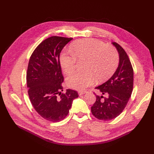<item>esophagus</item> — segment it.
<instances>
[{
    "label": "esophagus",
    "mask_w": 154,
    "mask_h": 154,
    "mask_svg": "<svg viewBox=\"0 0 154 154\" xmlns=\"http://www.w3.org/2000/svg\"><path fill=\"white\" fill-rule=\"evenodd\" d=\"M85 93H86V91H79L78 94H79V96H81V95L85 94Z\"/></svg>",
    "instance_id": "obj_1"
}]
</instances>
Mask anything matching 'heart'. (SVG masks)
Listing matches in <instances>:
<instances>
[{
  "mask_svg": "<svg viewBox=\"0 0 154 154\" xmlns=\"http://www.w3.org/2000/svg\"><path fill=\"white\" fill-rule=\"evenodd\" d=\"M71 53H63L60 57V66L66 74L75 71L78 62L86 61L85 73H75L67 79V86L72 89L84 91L96 82L109 78L118 65L117 51L110 45L96 39H80L71 45Z\"/></svg>",
  "mask_w": 154,
  "mask_h": 154,
  "instance_id": "obj_1",
  "label": "heart"
}]
</instances>
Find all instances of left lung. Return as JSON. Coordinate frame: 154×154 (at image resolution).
Returning <instances> with one entry per match:
<instances>
[{
	"mask_svg": "<svg viewBox=\"0 0 154 154\" xmlns=\"http://www.w3.org/2000/svg\"><path fill=\"white\" fill-rule=\"evenodd\" d=\"M119 54V65L112 77L103 84L95 87L101 94L96 95V102L91 107L93 116L97 119L109 121L122 112L130 99L133 89L134 71L127 53L116 42H112Z\"/></svg>",
	"mask_w": 154,
	"mask_h": 154,
	"instance_id": "1",
	"label": "left lung"
}]
</instances>
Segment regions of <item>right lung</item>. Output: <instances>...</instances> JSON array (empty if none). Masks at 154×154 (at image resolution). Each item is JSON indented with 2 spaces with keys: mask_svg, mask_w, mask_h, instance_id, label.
<instances>
[{
  "mask_svg": "<svg viewBox=\"0 0 154 154\" xmlns=\"http://www.w3.org/2000/svg\"><path fill=\"white\" fill-rule=\"evenodd\" d=\"M71 38L51 36L37 46L32 53L27 71V87L31 103L44 119L58 122L67 116L76 91L67 89L62 94L63 76L60 54Z\"/></svg>",
  "mask_w": 154,
  "mask_h": 154,
  "instance_id": "right-lung-1",
  "label": "right lung"
}]
</instances>
